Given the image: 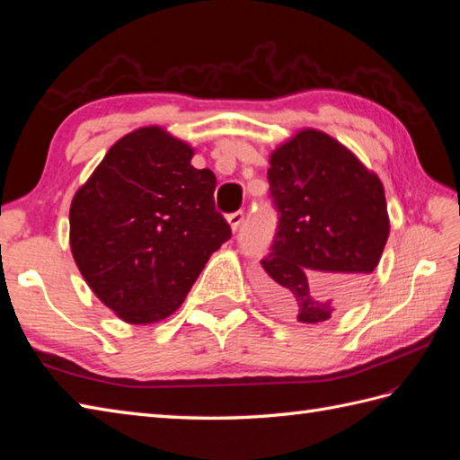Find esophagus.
<instances>
[{
    "label": "esophagus",
    "mask_w": 460,
    "mask_h": 460,
    "mask_svg": "<svg viewBox=\"0 0 460 460\" xmlns=\"http://www.w3.org/2000/svg\"><path fill=\"white\" fill-rule=\"evenodd\" d=\"M243 219H245V213H243V211H235V213H229V215H227V223H229V227H231V231H237V229L241 227V223H243Z\"/></svg>",
    "instance_id": "esophagus-1"
}]
</instances>
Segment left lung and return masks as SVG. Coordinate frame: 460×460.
Masks as SVG:
<instances>
[{
  "instance_id": "left-lung-1",
  "label": "left lung",
  "mask_w": 460,
  "mask_h": 460,
  "mask_svg": "<svg viewBox=\"0 0 460 460\" xmlns=\"http://www.w3.org/2000/svg\"><path fill=\"white\" fill-rule=\"evenodd\" d=\"M279 227L261 261V295L302 324L359 298L389 237L384 183L326 132L305 128L272 150Z\"/></svg>"
}]
</instances>
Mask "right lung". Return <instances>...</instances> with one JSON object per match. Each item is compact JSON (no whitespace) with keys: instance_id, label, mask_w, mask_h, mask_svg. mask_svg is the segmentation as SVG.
<instances>
[{"instance_id":"add662e5","label":"right lung","mask_w":460,"mask_h":460,"mask_svg":"<svg viewBox=\"0 0 460 460\" xmlns=\"http://www.w3.org/2000/svg\"><path fill=\"white\" fill-rule=\"evenodd\" d=\"M162 126L111 146L71 201L68 243L83 279L128 324H155L188 296L231 229L215 211L217 180Z\"/></svg>"}]
</instances>
